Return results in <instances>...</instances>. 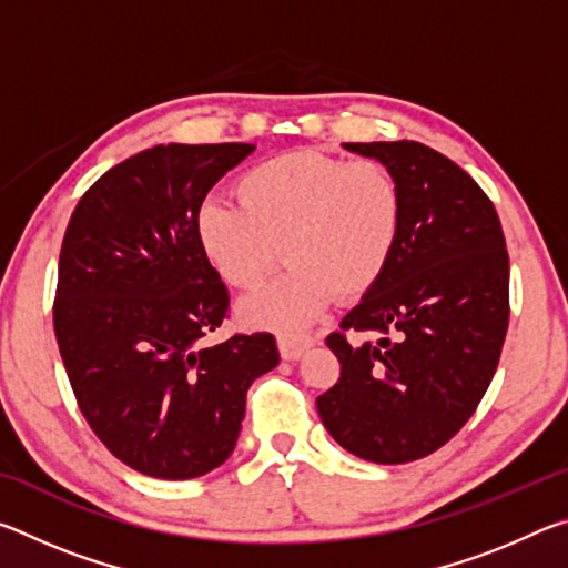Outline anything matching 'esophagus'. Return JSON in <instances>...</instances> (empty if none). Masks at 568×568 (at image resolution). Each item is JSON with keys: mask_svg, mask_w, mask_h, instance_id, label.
I'll return each mask as SVG.
<instances>
[{"mask_svg": "<svg viewBox=\"0 0 568 568\" xmlns=\"http://www.w3.org/2000/svg\"><path fill=\"white\" fill-rule=\"evenodd\" d=\"M313 338L311 335H277V348H281V355L285 361H297L301 355L311 348Z\"/></svg>", "mask_w": 568, "mask_h": 568, "instance_id": "34e87169", "label": "esophagus"}]
</instances>
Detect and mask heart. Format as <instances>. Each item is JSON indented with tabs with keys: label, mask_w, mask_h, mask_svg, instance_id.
<instances>
[{
	"label": "heart",
	"mask_w": 568,
	"mask_h": 568,
	"mask_svg": "<svg viewBox=\"0 0 568 568\" xmlns=\"http://www.w3.org/2000/svg\"><path fill=\"white\" fill-rule=\"evenodd\" d=\"M235 190L240 205L205 200L195 217L200 247L215 273L250 291L281 261V247L291 265L237 305L245 325L301 331L333 295L355 301L388 267L403 197L381 162L283 152L243 172Z\"/></svg>",
	"instance_id": "b5f03b06"
}]
</instances>
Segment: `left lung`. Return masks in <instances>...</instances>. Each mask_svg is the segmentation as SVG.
Returning a JSON list of instances; mask_svg holds the SVG:
<instances>
[{"instance_id":"obj_1","label":"left lung","mask_w":568,"mask_h":568,"mask_svg":"<svg viewBox=\"0 0 568 568\" xmlns=\"http://www.w3.org/2000/svg\"><path fill=\"white\" fill-rule=\"evenodd\" d=\"M343 148L396 178L403 220L388 267L325 341L341 378L315 403L353 456L408 464L448 444L494 378L508 328L506 240L486 192L440 152L410 140ZM361 332L377 341L358 344Z\"/></svg>"}]
</instances>
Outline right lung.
Listing matches in <instances>:
<instances>
[{
  "label": "right lung",
  "instance_id": "1",
  "mask_svg": "<svg viewBox=\"0 0 568 568\" xmlns=\"http://www.w3.org/2000/svg\"><path fill=\"white\" fill-rule=\"evenodd\" d=\"M255 145H155L84 192L67 225L54 335L80 410L122 464L165 480L205 476L237 444L245 396L281 363L271 333L203 345L227 287L195 217Z\"/></svg>",
  "mask_w": 568,
  "mask_h": 568
}]
</instances>
